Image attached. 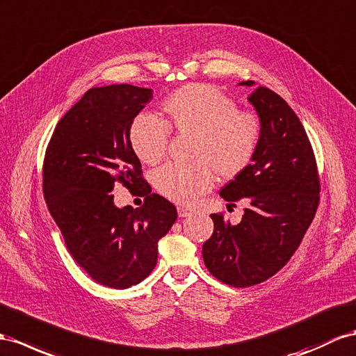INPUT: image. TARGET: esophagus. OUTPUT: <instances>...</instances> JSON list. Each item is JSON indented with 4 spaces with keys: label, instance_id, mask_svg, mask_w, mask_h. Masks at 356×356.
I'll return each mask as SVG.
<instances>
[{
    "label": "esophagus",
    "instance_id": "esophagus-1",
    "mask_svg": "<svg viewBox=\"0 0 356 356\" xmlns=\"http://www.w3.org/2000/svg\"><path fill=\"white\" fill-rule=\"evenodd\" d=\"M191 212V209L189 207H184V206H180V207H177V213H179V216L180 218H185V216H188Z\"/></svg>",
    "mask_w": 356,
    "mask_h": 356
}]
</instances>
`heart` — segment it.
<instances>
[{
	"instance_id": "b5f03b06",
	"label": "heart",
	"mask_w": 356,
	"mask_h": 356,
	"mask_svg": "<svg viewBox=\"0 0 356 356\" xmlns=\"http://www.w3.org/2000/svg\"><path fill=\"white\" fill-rule=\"evenodd\" d=\"M165 118L138 114L129 127L131 149L143 163L154 165L167 152L170 131L193 135L191 163H167L154 171L153 184L171 202L189 204L215 184L247 168L261 136L256 113L239 111L230 97L207 84H188L162 102Z\"/></svg>"
}]
</instances>
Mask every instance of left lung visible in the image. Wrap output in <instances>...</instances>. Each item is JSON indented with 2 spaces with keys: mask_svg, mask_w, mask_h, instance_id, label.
<instances>
[{
  "mask_svg": "<svg viewBox=\"0 0 356 356\" xmlns=\"http://www.w3.org/2000/svg\"><path fill=\"white\" fill-rule=\"evenodd\" d=\"M239 86L252 87L254 81ZM248 102L261 123L259 147L220 193L225 202L248 206L236 225L221 213L211 215L213 233L203 245L209 272L233 287L259 284L286 266L313 221L321 193L312 144L293 109L266 87L254 90Z\"/></svg>",
  "mask_w": 356,
  "mask_h": 356,
  "instance_id": "8db88e82",
  "label": "left lung"
}]
</instances>
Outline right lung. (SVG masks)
<instances>
[{"instance_id":"add662e5","label":"right lung","mask_w":356,"mask_h":356,"mask_svg":"<svg viewBox=\"0 0 356 356\" xmlns=\"http://www.w3.org/2000/svg\"><path fill=\"white\" fill-rule=\"evenodd\" d=\"M152 97V88L131 84L90 88L63 115L44 154L43 194L69 252L113 289L150 275L158 242L177 220L175 204L152 194L129 144L131 123ZM117 181L145 196V204L117 208Z\"/></svg>"}]
</instances>
